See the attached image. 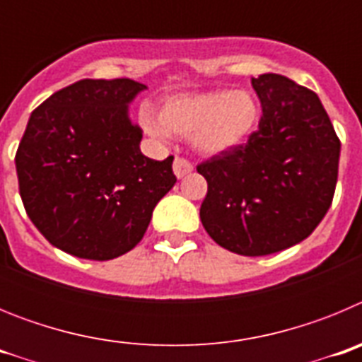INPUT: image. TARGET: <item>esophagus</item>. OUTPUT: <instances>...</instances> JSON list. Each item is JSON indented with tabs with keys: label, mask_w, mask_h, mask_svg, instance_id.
I'll use <instances>...</instances> for the list:
<instances>
[{
	"label": "esophagus",
	"mask_w": 362,
	"mask_h": 362,
	"mask_svg": "<svg viewBox=\"0 0 362 362\" xmlns=\"http://www.w3.org/2000/svg\"><path fill=\"white\" fill-rule=\"evenodd\" d=\"M192 170H194V166H192V163L188 161V159L179 158V156L174 159V174L177 175V177H185V175L190 174Z\"/></svg>",
	"instance_id": "1"
}]
</instances>
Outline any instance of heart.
<instances>
[{
    "instance_id": "heart-1",
    "label": "heart",
    "mask_w": 362,
    "mask_h": 362,
    "mask_svg": "<svg viewBox=\"0 0 362 362\" xmlns=\"http://www.w3.org/2000/svg\"><path fill=\"white\" fill-rule=\"evenodd\" d=\"M261 105L252 92L212 90L166 99L156 117L141 112V127L153 137L188 136L192 148L203 156H223L245 145L257 130Z\"/></svg>"
}]
</instances>
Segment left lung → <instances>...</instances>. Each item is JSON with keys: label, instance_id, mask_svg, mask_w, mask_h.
Here are the masks:
<instances>
[{"label": "left lung", "instance_id": "8db88e82", "mask_svg": "<svg viewBox=\"0 0 362 362\" xmlns=\"http://www.w3.org/2000/svg\"><path fill=\"white\" fill-rule=\"evenodd\" d=\"M263 107L243 146L197 165L199 216L219 246L268 255L306 239L334 199L341 141L317 94L279 74L252 78Z\"/></svg>", "mask_w": 362, "mask_h": 362}]
</instances>
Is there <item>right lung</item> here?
Wrapping results in <instances>:
<instances>
[{
    "instance_id": "right-lung-1",
    "label": "right lung",
    "mask_w": 362,
    "mask_h": 362,
    "mask_svg": "<svg viewBox=\"0 0 362 362\" xmlns=\"http://www.w3.org/2000/svg\"><path fill=\"white\" fill-rule=\"evenodd\" d=\"M134 79H81L32 112L16 152L19 196L45 239L81 259L108 261L141 241L153 206L175 185L174 156L139 150L129 103Z\"/></svg>"
}]
</instances>
